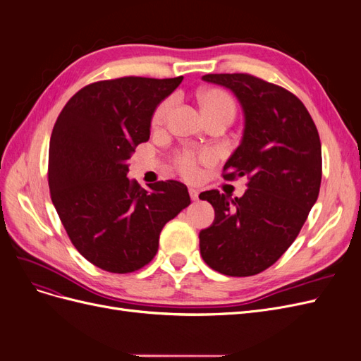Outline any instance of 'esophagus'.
<instances>
[{
  "label": "esophagus",
  "mask_w": 361,
  "mask_h": 361,
  "mask_svg": "<svg viewBox=\"0 0 361 361\" xmlns=\"http://www.w3.org/2000/svg\"><path fill=\"white\" fill-rule=\"evenodd\" d=\"M199 194H200V191L197 190V188H190V195H191V200H197L199 199Z\"/></svg>",
  "instance_id": "obj_1"
}]
</instances>
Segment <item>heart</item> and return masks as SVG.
<instances>
[{
    "mask_svg": "<svg viewBox=\"0 0 361 361\" xmlns=\"http://www.w3.org/2000/svg\"><path fill=\"white\" fill-rule=\"evenodd\" d=\"M202 110L204 116L209 114H216V113H228V114H235V104L232 101V97L228 96L226 92L218 90V89H207L203 90L199 96ZM173 106V97H169V99L162 101L154 113V122L155 126H161L164 122L167 120V116ZM214 159V155L211 152H203L200 155H194V154H182L178 157L176 164L180 170L183 176H187L190 179H194L199 174V162H211Z\"/></svg>",
    "mask_w": 361,
    "mask_h": 361,
    "instance_id": "1",
    "label": "heart"
}]
</instances>
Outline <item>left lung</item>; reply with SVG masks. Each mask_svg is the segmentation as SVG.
Listing matches in <instances>:
<instances>
[{
  "label": "left lung",
  "instance_id": "1",
  "mask_svg": "<svg viewBox=\"0 0 361 361\" xmlns=\"http://www.w3.org/2000/svg\"><path fill=\"white\" fill-rule=\"evenodd\" d=\"M241 104V143L224 166V179L247 176L243 197L211 190L199 197L215 211L199 233L200 253L212 269L232 277L265 271L298 236L318 200L322 152L307 108L283 87L247 73H209Z\"/></svg>",
  "mask_w": 361,
  "mask_h": 361
}]
</instances>
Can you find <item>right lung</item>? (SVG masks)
I'll list each match as a JSON object with an SVG mask.
<instances>
[{
	"mask_svg": "<svg viewBox=\"0 0 361 361\" xmlns=\"http://www.w3.org/2000/svg\"><path fill=\"white\" fill-rule=\"evenodd\" d=\"M182 80L93 82L71 97L54 125L51 199L75 248L97 268L126 274L147 265L162 227L191 203L178 180L145 190L126 176L135 147L150 137L157 106Z\"/></svg>",
	"mask_w": 361,
	"mask_h": 361,
	"instance_id": "1",
	"label": "right lung"
}]
</instances>
